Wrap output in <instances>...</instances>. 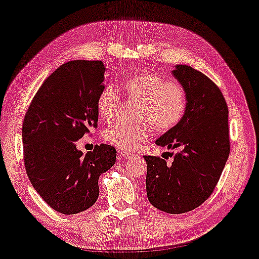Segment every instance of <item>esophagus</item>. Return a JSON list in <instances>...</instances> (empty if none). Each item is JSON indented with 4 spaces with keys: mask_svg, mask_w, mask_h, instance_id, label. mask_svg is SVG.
<instances>
[{
    "mask_svg": "<svg viewBox=\"0 0 259 259\" xmlns=\"http://www.w3.org/2000/svg\"><path fill=\"white\" fill-rule=\"evenodd\" d=\"M119 157L124 158V159H132L134 157L133 153H130V152H124V151H120L119 152Z\"/></svg>",
    "mask_w": 259,
    "mask_h": 259,
    "instance_id": "34e87169",
    "label": "esophagus"
}]
</instances>
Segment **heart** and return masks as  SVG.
I'll list each match as a JSON object with an SVG mask.
<instances>
[{"label": "heart", "instance_id": "heart-1", "mask_svg": "<svg viewBox=\"0 0 259 259\" xmlns=\"http://www.w3.org/2000/svg\"><path fill=\"white\" fill-rule=\"evenodd\" d=\"M124 89L132 96L145 101L140 119L146 123L141 125L113 124L105 130L104 140L108 145L124 151L136 149L152 135L153 128L159 133L175 129L188 110V96L186 90L177 83L171 82L160 74L142 72L135 74L124 84ZM120 104V95L113 87H106L98 100V112L106 121L116 117Z\"/></svg>", "mask_w": 259, "mask_h": 259}]
</instances>
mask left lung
<instances>
[{
	"label": "left lung",
	"mask_w": 259,
	"mask_h": 259,
	"mask_svg": "<svg viewBox=\"0 0 259 259\" xmlns=\"http://www.w3.org/2000/svg\"><path fill=\"white\" fill-rule=\"evenodd\" d=\"M188 96V110L175 129L155 141L179 149L174 161L145 155L148 200L167 213H185L200 206L213 192L228 159V106L212 80L188 65L171 71Z\"/></svg>",
	"instance_id": "8db88e82"
}]
</instances>
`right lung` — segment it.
I'll return each mask as SVG.
<instances>
[{
	"label": "right lung",
	"mask_w": 259,
	"mask_h": 259,
	"mask_svg": "<svg viewBox=\"0 0 259 259\" xmlns=\"http://www.w3.org/2000/svg\"><path fill=\"white\" fill-rule=\"evenodd\" d=\"M105 71L102 61L65 62L43 82L24 118V163L31 185L64 214L93 206L100 175L116 163L117 151L110 145H96L85 155L76 146L98 126Z\"/></svg>",
	"instance_id": "add662e5"
}]
</instances>
